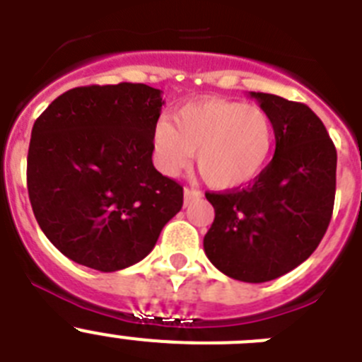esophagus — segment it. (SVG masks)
<instances>
[{
  "label": "esophagus",
  "mask_w": 362,
  "mask_h": 362,
  "mask_svg": "<svg viewBox=\"0 0 362 362\" xmlns=\"http://www.w3.org/2000/svg\"><path fill=\"white\" fill-rule=\"evenodd\" d=\"M183 196H185V204H188V203H192L194 199H197V197H201V192L194 190V188H185Z\"/></svg>",
  "instance_id": "obj_1"
}]
</instances>
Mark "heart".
I'll list each match as a JSON object with an SVG mask.
<instances>
[{"label":"heart","instance_id":"heart-1","mask_svg":"<svg viewBox=\"0 0 362 362\" xmlns=\"http://www.w3.org/2000/svg\"><path fill=\"white\" fill-rule=\"evenodd\" d=\"M276 145L270 114L255 105L203 98L183 105L152 134L153 156L161 172L177 175L196 153L197 170L212 188L235 190L263 174Z\"/></svg>","mask_w":362,"mask_h":362}]
</instances>
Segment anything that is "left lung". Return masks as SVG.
Here are the masks:
<instances>
[{
    "label": "left lung",
    "instance_id": "8db88e82",
    "mask_svg": "<svg viewBox=\"0 0 362 362\" xmlns=\"http://www.w3.org/2000/svg\"><path fill=\"white\" fill-rule=\"evenodd\" d=\"M276 127V153L241 190L209 192L216 217L204 235L210 263L232 279L267 283L313 254L330 225L337 152L306 105L250 92Z\"/></svg>",
    "mask_w": 362,
    "mask_h": 362
}]
</instances>
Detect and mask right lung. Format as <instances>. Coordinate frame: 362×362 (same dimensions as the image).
I'll use <instances>...</instances> for the list:
<instances>
[{
  "instance_id": "right-lung-1",
  "label": "right lung",
  "mask_w": 362,
  "mask_h": 362,
  "mask_svg": "<svg viewBox=\"0 0 362 362\" xmlns=\"http://www.w3.org/2000/svg\"><path fill=\"white\" fill-rule=\"evenodd\" d=\"M165 105L143 83L78 86L32 127L27 187L37 225L83 267L117 272L152 252L183 206V187L152 163Z\"/></svg>"
}]
</instances>
